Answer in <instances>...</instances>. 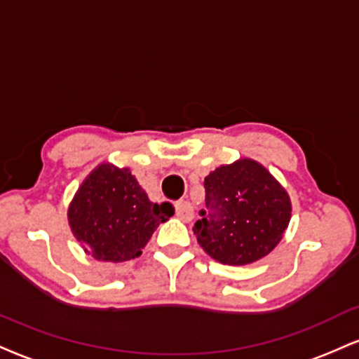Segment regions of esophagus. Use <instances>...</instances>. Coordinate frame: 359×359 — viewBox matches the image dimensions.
Instances as JSON below:
<instances>
[{"label":"esophagus","instance_id":"obj_1","mask_svg":"<svg viewBox=\"0 0 359 359\" xmlns=\"http://www.w3.org/2000/svg\"><path fill=\"white\" fill-rule=\"evenodd\" d=\"M175 215L180 219V221H184V222L192 221V219H194V205L187 201L177 202Z\"/></svg>","mask_w":359,"mask_h":359}]
</instances>
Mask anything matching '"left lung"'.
I'll list each match as a JSON object with an SVG mask.
<instances>
[{"mask_svg":"<svg viewBox=\"0 0 359 359\" xmlns=\"http://www.w3.org/2000/svg\"><path fill=\"white\" fill-rule=\"evenodd\" d=\"M205 204L194 226L197 243L215 261L252 264L283 239L291 221V198L267 168L252 158L217 167L205 177Z\"/></svg>","mask_w":359,"mask_h":359,"instance_id":"1","label":"left lung"}]
</instances>
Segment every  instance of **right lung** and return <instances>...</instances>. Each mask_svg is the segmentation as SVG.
Returning <instances> with one entry per match:
<instances>
[{
	"mask_svg": "<svg viewBox=\"0 0 359 359\" xmlns=\"http://www.w3.org/2000/svg\"><path fill=\"white\" fill-rule=\"evenodd\" d=\"M67 215L86 254L123 262L140 256L158 224L174 215V207L154 204L130 168L102 162L81 182Z\"/></svg>",
	"mask_w": 359,
	"mask_h": 359,
	"instance_id": "obj_1",
	"label": "right lung"
}]
</instances>
